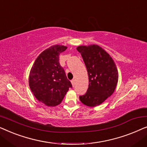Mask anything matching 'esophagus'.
I'll list each match as a JSON object with an SVG mask.
<instances>
[{"label": "esophagus", "instance_id": "34e87169", "mask_svg": "<svg viewBox=\"0 0 147 147\" xmlns=\"http://www.w3.org/2000/svg\"><path fill=\"white\" fill-rule=\"evenodd\" d=\"M71 84H72V86H74V85H75V80H71Z\"/></svg>", "mask_w": 147, "mask_h": 147}]
</instances>
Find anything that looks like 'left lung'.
I'll use <instances>...</instances> for the list:
<instances>
[{"label":"left lung","mask_w":147,"mask_h":147,"mask_svg":"<svg viewBox=\"0 0 147 147\" xmlns=\"http://www.w3.org/2000/svg\"><path fill=\"white\" fill-rule=\"evenodd\" d=\"M87 69L89 86L85 95L80 100L84 105L95 107L103 103L115 90L118 72L114 60L98 45H80L76 48Z\"/></svg>","instance_id":"left-lung-1"}]
</instances>
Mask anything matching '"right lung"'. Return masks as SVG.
<instances>
[{"mask_svg":"<svg viewBox=\"0 0 147 147\" xmlns=\"http://www.w3.org/2000/svg\"><path fill=\"white\" fill-rule=\"evenodd\" d=\"M67 48L55 45L44 50L37 57L30 71V89L37 100L47 106L61 104L69 88H72L59 62V54Z\"/></svg>","mask_w":147,"mask_h":147,"instance_id":"add662e5","label":"right lung"}]
</instances>
